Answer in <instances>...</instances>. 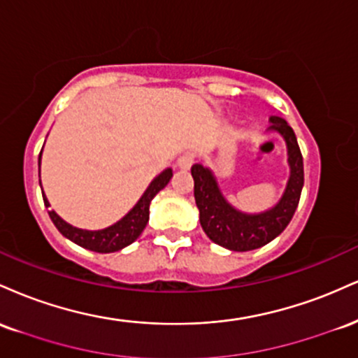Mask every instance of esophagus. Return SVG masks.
Wrapping results in <instances>:
<instances>
[{
  "label": "esophagus",
  "mask_w": 358,
  "mask_h": 358,
  "mask_svg": "<svg viewBox=\"0 0 358 358\" xmlns=\"http://www.w3.org/2000/svg\"><path fill=\"white\" fill-rule=\"evenodd\" d=\"M193 162H195V156L190 155V153H185V155L180 156L178 162H176V165H178L180 170H190Z\"/></svg>",
  "instance_id": "esophagus-1"
}]
</instances>
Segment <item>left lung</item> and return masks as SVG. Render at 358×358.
<instances>
[{
  "label": "left lung",
  "mask_w": 358,
  "mask_h": 358,
  "mask_svg": "<svg viewBox=\"0 0 358 358\" xmlns=\"http://www.w3.org/2000/svg\"><path fill=\"white\" fill-rule=\"evenodd\" d=\"M271 129L279 131L286 139L287 162L291 166V176L285 195L271 210L257 215H248L236 210L222 196L210 170L202 165L192 166L193 195L200 210V225L208 239L222 248L239 252L262 248L285 231L296 212L305 182L301 151L293 127L285 119L271 116Z\"/></svg>",
  "instance_id": "obj_1"
}]
</instances>
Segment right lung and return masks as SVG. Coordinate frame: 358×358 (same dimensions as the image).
Wrapping results in <instances>:
<instances>
[{"mask_svg":"<svg viewBox=\"0 0 358 358\" xmlns=\"http://www.w3.org/2000/svg\"><path fill=\"white\" fill-rule=\"evenodd\" d=\"M40 156H42V151H40ZM171 176H173V171H171L170 168L163 171L162 175L156 176L153 182H151L150 187L146 188V192L143 193L139 202L134 205L133 210L127 213L126 217H122V219L116 222L114 225H110L108 229H102V231H82V229L72 227L71 224L62 220L60 217L52 210V208H48L50 207V203H48V200L45 199V193H42V195H43L45 207L48 208V215H50L52 222L55 224V227L59 229L62 236H65L67 239L76 242V244L80 245V248L94 250V252H102V254L116 252V250L133 244V242L141 236V232L145 231L148 224V219H150L151 200L155 199L156 193L166 187L168 182L171 180Z\"/></svg>","mask_w":358,"mask_h":358,"instance_id":"right-lung-1","label":"right lung"}]
</instances>
